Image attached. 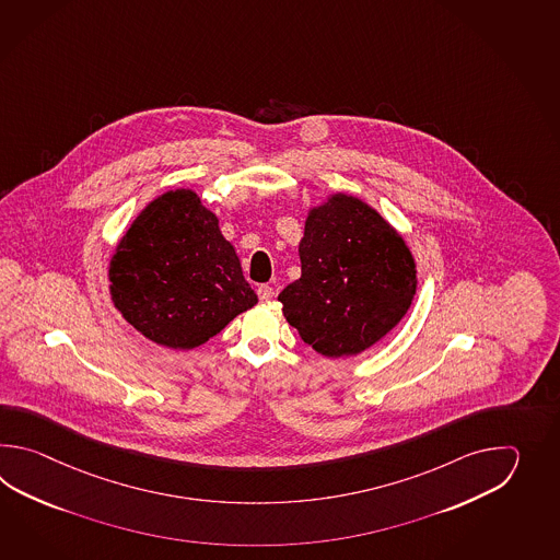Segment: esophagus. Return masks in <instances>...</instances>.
I'll list each match as a JSON object with an SVG mask.
<instances>
[{
    "label": "esophagus",
    "mask_w": 560,
    "mask_h": 560,
    "mask_svg": "<svg viewBox=\"0 0 560 560\" xmlns=\"http://www.w3.org/2000/svg\"><path fill=\"white\" fill-rule=\"evenodd\" d=\"M276 296L275 288L272 285L262 284L258 285V298L262 300V302H268V300H272Z\"/></svg>",
    "instance_id": "1"
}]
</instances>
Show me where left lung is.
Returning a JSON list of instances; mask_svg holds the SVG:
<instances>
[{"label":"left lung","instance_id":"8db88e82","mask_svg":"<svg viewBox=\"0 0 560 560\" xmlns=\"http://www.w3.org/2000/svg\"><path fill=\"white\" fill-rule=\"evenodd\" d=\"M302 275L278 300L290 326L322 357H357L406 316L417 262L372 206L345 191L312 206L298 246Z\"/></svg>","mask_w":560,"mask_h":560}]
</instances>
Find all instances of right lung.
<instances>
[{
	"instance_id": "1",
	"label": "right lung",
	"mask_w": 560,
	"mask_h": 560,
	"mask_svg": "<svg viewBox=\"0 0 560 560\" xmlns=\"http://www.w3.org/2000/svg\"><path fill=\"white\" fill-rule=\"evenodd\" d=\"M107 278L124 320L172 350L208 342L258 302L218 215L190 188L164 191L136 215Z\"/></svg>"
}]
</instances>
